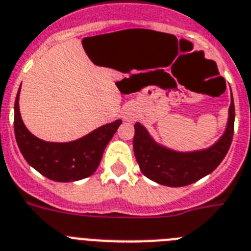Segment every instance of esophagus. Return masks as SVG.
<instances>
[{"label":"esophagus","mask_w":251,"mask_h":251,"mask_svg":"<svg viewBox=\"0 0 251 251\" xmlns=\"http://www.w3.org/2000/svg\"><path fill=\"white\" fill-rule=\"evenodd\" d=\"M123 119L124 121H127V122H134L137 119V113L134 109L132 108H127L126 110L123 111Z\"/></svg>","instance_id":"esophagus-1"}]
</instances>
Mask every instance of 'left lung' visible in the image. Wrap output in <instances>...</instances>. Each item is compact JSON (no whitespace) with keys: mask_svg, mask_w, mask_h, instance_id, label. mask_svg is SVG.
Returning a JSON list of instances; mask_svg holds the SVG:
<instances>
[{"mask_svg":"<svg viewBox=\"0 0 251 251\" xmlns=\"http://www.w3.org/2000/svg\"><path fill=\"white\" fill-rule=\"evenodd\" d=\"M235 123V105L231 94L226 129L212 146L180 152L156 142L142 124H134L133 150L142 174L166 187H184L211 174L230 149Z\"/></svg>","mask_w":251,"mask_h":251,"instance_id":"1","label":"left lung"}]
</instances>
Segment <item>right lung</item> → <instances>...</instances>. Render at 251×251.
Instances as JSON below:
<instances>
[{"mask_svg":"<svg viewBox=\"0 0 251 251\" xmlns=\"http://www.w3.org/2000/svg\"><path fill=\"white\" fill-rule=\"evenodd\" d=\"M19 98L20 89L15 100V137L27 164L50 180L61 183L77 181L93 175L101 161L105 147L122 124L121 119L104 124L76 141L47 142L25 127Z\"/></svg>","mask_w":251,"mask_h":251,"instance_id":"right-lung-1","label":"right lung"}]
</instances>
